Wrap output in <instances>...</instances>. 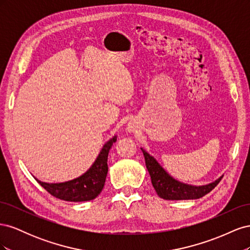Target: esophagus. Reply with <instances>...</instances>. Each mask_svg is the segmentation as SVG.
Segmentation results:
<instances>
[{"label":"esophagus","instance_id":"obj_1","mask_svg":"<svg viewBox=\"0 0 250 250\" xmlns=\"http://www.w3.org/2000/svg\"><path fill=\"white\" fill-rule=\"evenodd\" d=\"M127 129H128V131H129V132H133L135 130V127L132 124H128Z\"/></svg>","mask_w":250,"mask_h":250}]
</instances>
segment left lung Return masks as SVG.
Listing matches in <instances>:
<instances>
[{"instance_id": "8db88e82", "label": "left lung", "mask_w": 250, "mask_h": 250, "mask_svg": "<svg viewBox=\"0 0 250 250\" xmlns=\"http://www.w3.org/2000/svg\"><path fill=\"white\" fill-rule=\"evenodd\" d=\"M143 154L145 156V163L147 170L150 174L151 183L161 198L166 200H188L198 199L204 195L209 193L213 188L220 183L223 176L215 180L214 183L206 186H191L174 179L166 172L162 166L158 164L155 158L147 153L145 150L141 148Z\"/></svg>"}]
</instances>
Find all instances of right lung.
Segmentation results:
<instances>
[{"mask_svg":"<svg viewBox=\"0 0 250 250\" xmlns=\"http://www.w3.org/2000/svg\"><path fill=\"white\" fill-rule=\"evenodd\" d=\"M116 141L117 137L115 135L105 144L92 167L78 178L60 184H48L35 179L44 190L58 199L74 202L93 200L101 193L104 187L108 171V152Z\"/></svg>","mask_w":250,"mask_h":250,"instance_id":"obj_1","label":"right lung"}]
</instances>
